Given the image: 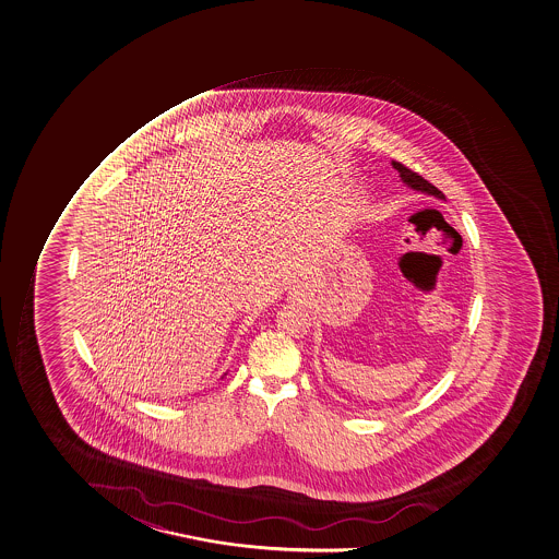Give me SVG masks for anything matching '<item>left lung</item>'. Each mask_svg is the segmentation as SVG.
I'll use <instances>...</instances> for the list:
<instances>
[{"instance_id":"1","label":"left lung","mask_w":559,"mask_h":559,"mask_svg":"<svg viewBox=\"0 0 559 559\" xmlns=\"http://www.w3.org/2000/svg\"><path fill=\"white\" fill-rule=\"evenodd\" d=\"M394 169L402 176L403 182L407 183L408 188L421 191V193L433 194L437 199H444V193L440 189L435 188L433 183L427 182L426 178H421L418 173L407 169L405 165L400 162H392Z\"/></svg>"}]
</instances>
